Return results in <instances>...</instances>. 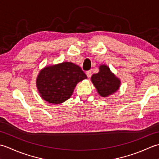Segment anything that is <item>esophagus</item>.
<instances>
[{
	"instance_id": "1",
	"label": "esophagus",
	"mask_w": 159,
	"mask_h": 159,
	"mask_svg": "<svg viewBox=\"0 0 159 159\" xmlns=\"http://www.w3.org/2000/svg\"><path fill=\"white\" fill-rule=\"evenodd\" d=\"M86 74H87V77L89 78L91 77V76H92V71L91 70H89V71H87V72H86Z\"/></svg>"
}]
</instances>
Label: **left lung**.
<instances>
[{"label": "left lung", "instance_id": "obj_1", "mask_svg": "<svg viewBox=\"0 0 159 159\" xmlns=\"http://www.w3.org/2000/svg\"><path fill=\"white\" fill-rule=\"evenodd\" d=\"M92 82L98 93L102 97H108L116 92L120 87L121 81L106 65H100L99 72L92 75Z\"/></svg>", "mask_w": 159, "mask_h": 159}]
</instances>
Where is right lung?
Returning a JSON list of instances; mask_svg holds the SVG:
<instances>
[{
  "instance_id": "obj_1",
  "label": "right lung",
  "mask_w": 159,
  "mask_h": 159,
  "mask_svg": "<svg viewBox=\"0 0 159 159\" xmlns=\"http://www.w3.org/2000/svg\"><path fill=\"white\" fill-rule=\"evenodd\" d=\"M87 78L79 66L63 62L40 71L36 86L42 99L54 104H61L70 98L77 83Z\"/></svg>"
}]
</instances>
